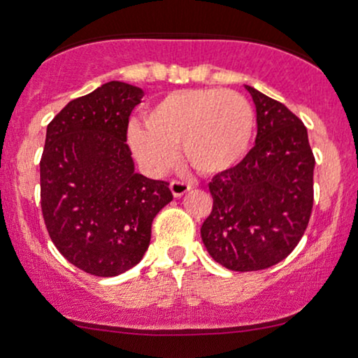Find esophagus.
Masks as SVG:
<instances>
[{"label": "esophagus", "instance_id": "esophagus-1", "mask_svg": "<svg viewBox=\"0 0 358 358\" xmlns=\"http://www.w3.org/2000/svg\"><path fill=\"white\" fill-rule=\"evenodd\" d=\"M170 190L173 193L175 199H178V196H183L185 193L192 190V185L190 183H185V182H178V180H175V182L170 183Z\"/></svg>", "mask_w": 358, "mask_h": 358}]
</instances>
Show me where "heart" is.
I'll return each mask as SVG.
<instances>
[{"mask_svg": "<svg viewBox=\"0 0 358 358\" xmlns=\"http://www.w3.org/2000/svg\"><path fill=\"white\" fill-rule=\"evenodd\" d=\"M145 126L129 127V145L143 165L163 171L175 162V146L202 175L231 170L248 153L254 113L241 94L185 89L166 94L145 114Z\"/></svg>", "mask_w": 358, "mask_h": 358, "instance_id": "b5f03b06", "label": "heart"}]
</instances>
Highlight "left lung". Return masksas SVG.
Returning <instances> with one entry per match:
<instances>
[{
	"label": "left lung",
	"instance_id": "1",
	"mask_svg": "<svg viewBox=\"0 0 358 358\" xmlns=\"http://www.w3.org/2000/svg\"><path fill=\"white\" fill-rule=\"evenodd\" d=\"M256 106V145L212 178L213 207L200 229L213 261L268 269L301 241L313 208L315 156L305 124L281 102L244 85Z\"/></svg>",
	"mask_w": 358,
	"mask_h": 358
}]
</instances>
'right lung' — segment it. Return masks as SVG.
<instances>
[{
    "instance_id": "right-lung-1",
    "label": "right lung",
    "mask_w": 358,
    "mask_h": 358,
    "mask_svg": "<svg viewBox=\"0 0 358 358\" xmlns=\"http://www.w3.org/2000/svg\"><path fill=\"white\" fill-rule=\"evenodd\" d=\"M143 89L110 80L69 102L47 126L40 200L48 236L71 264L99 278L134 268L156 213L173 200L166 182L134 171L126 145Z\"/></svg>"
}]
</instances>
